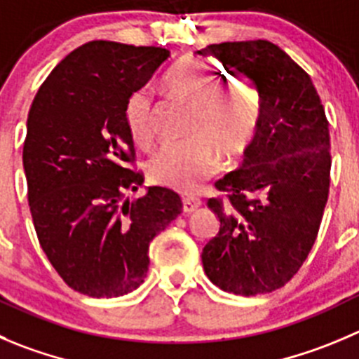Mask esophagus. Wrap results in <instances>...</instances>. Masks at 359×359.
Returning <instances> with one entry per match:
<instances>
[{"mask_svg": "<svg viewBox=\"0 0 359 359\" xmlns=\"http://www.w3.org/2000/svg\"><path fill=\"white\" fill-rule=\"evenodd\" d=\"M199 206H201L199 199H192V197L183 199V211H185V213H192V211H196Z\"/></svg>", "mask_w": 359, "mask_h": 359, "instance_id": "esophagus-1", "label": "esophagus"}]
</instances>
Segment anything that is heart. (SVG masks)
Wrapping results in <instances>:
<instances>
[{
  "instance_id": "b5f03b06",
  "label": "heart",
  "mask_w": 359,
  "mask_h": 359,
  "mask_svg": "<svg viewBox=\"0 0 359 359\" xmlns=\"http://www.w3.org/2000/svg\"><path fill=\"white\" fill-rule=\"evenodd\" d=\"M220 70L203 61L187 60L165 79L174 97L192 105L189 132L194 137L172 142L151 156L149 180L156 185L196 194L220 169V151L227 158L243 155L261 123V100L250 81L218 88ZM125 123L132 141L148 148L155 141V102L149 90H139L125 105Z\"/></svg>"
}]
</instances>
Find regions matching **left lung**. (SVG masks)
<instances>
[{"label": "left lung", "mask_w": 359, "mask_h": 359, "mask_svg": "<svg viewBox=\"0 0 359 359\" xmlns=\"http://www.w3.org/2000/svg\"><path fill=\"white\" fill-rule=\"evenodd\" d=\"M255 84L261 123L243 165L215 183L208 206L220 220L203 248L204 273L225 292L284 287L316 243L330 192V130L310 75L268 40L211 43L199 50Z\"/></svg>", "instance_id": "1"}]
</instances>
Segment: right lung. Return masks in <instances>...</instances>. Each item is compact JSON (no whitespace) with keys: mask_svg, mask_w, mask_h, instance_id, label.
I'll return each mask as SVG.
<instances>
[{"mask_svg":"<svg viewBox=\"0 0 359 359\" xmlns=\"http://www.w3.org/2000/svg\"><path fill=\"white\" fill-rule=\"evenodd\" d=\"M169 50L93 40L72 50L43 81L28 114L22 163L40 247L65 284L118 298L144 282L148 248L183 204L169 189L123 201L144 182L125 105Z\"/></svg>","mask_w":359,"mask_h":359,"instance_id":"add662e5","label":"right lung"}]
</instances>
